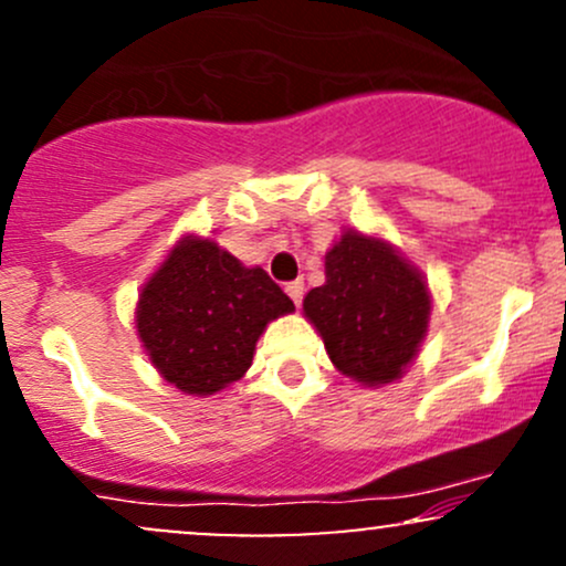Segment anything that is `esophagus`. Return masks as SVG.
I'll use <instances>...</instances> for the list:
<instances>
[{
  "label": "esophagus",
  "mask_w": 566,
  "mask_h": 566,
  "mask_svg": "<svg viewBox=\"0 0 566 566\" xmlns=\"http://www.w3.org/2000/svg\"><path fill=\"white\" fill-rule=\"evenodd\" d=\"M284 290H287L292 303L301 305V301H303V282H301V279H295V282H287V287H284Z\"/></svg>",
  "instance_id": "34e87169"
}]
</instances>
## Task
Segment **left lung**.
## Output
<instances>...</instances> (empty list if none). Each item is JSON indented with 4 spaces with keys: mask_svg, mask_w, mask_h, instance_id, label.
I'll use <instances>...</instances> for the list:
<instances>
[{
    "mask_svg": "<svg viewBox=\"0 0 566 566\" xmlns=\"http://www.w3.org/2000/svg\"><path fill=\"white\" fill-rule=\"evenodd\" d=\"M327 282L305 295L333 365L365 386L401 378L428 327L431 297L394 247L346 231L324 263Z\"/></svg>",
    "mask_w": 566,
    "mask_h": 566,
    "instance_id": "8db88e82",
    "label": "left lung"
}]
</instances>
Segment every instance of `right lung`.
<instances>
[{
    "label": "right lung",
    "mask_w": 566,
    "mask_h": 566,
    "mask_svg": "<svg viewBox=\"0 0 566 566\" xmlns=\"http://www.w3.org/2000/svg\"><path fill=\"white\" fill-rule=\"evenodd\" d=\"M292 308L263 269H244L210 239L188 237L143 287L138 335L161 378L207 396L242 378L265 324Z\"/></svg>",
    "instance_id": "obj_1"
}]
</instances>
